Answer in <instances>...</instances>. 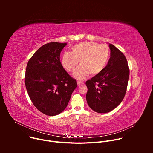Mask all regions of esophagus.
<instances>
[{
  "label": "esophagus",
  "mask_w": 153,
  "mask_h": 153,
  "mask_svg": "<svg viewBox=\"0 0 153 153\" xmlns=\"http://www.w3.org/2000/svg\"><path fill=\"white\" fill-rule=\"evenodd\" d=\"M77 85L78 86H80V85H83V82H82V81H80V80H78L77 82Z\"/></svg>",
  "instance_id": "obj_1"
}]
</instances>
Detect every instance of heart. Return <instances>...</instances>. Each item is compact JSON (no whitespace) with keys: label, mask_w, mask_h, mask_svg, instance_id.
<instances>
[{"label":"heart","mask_w":153,"mask_h":153,"mask_svg":"<svg viewBox=\"0 0 153 153\" xmlns=\"http://www.w3.org/2000/svg\"><path fill=\"white\" fill-rule=\"evenodd\" d=\"M110 56V50L106 45L83 42L74 45L71 53H65L61 63L67 71L73 72L79 61L80 66L74 72V77L82 80L88 74L95 76L101 73L106 66Z\"/></svg>","instance_id":"b5f03b06"}]
</instances>
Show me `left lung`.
I'll return each mask as SVG.
<instances>
[{
  "mask_svg": "<svg viewBox=\"0 0 153 153\" xmlns=\"http://www.w3.org/2000/svg\"><path fill=\"white\" fill-rule=\"evenodd\" d=\"M110 58L103 71L86 82V98L89 106L99 113H108L116 108L126 94L129 69L124 54L109 44Z\"/></svg>",
  "mask_w": 153,
  "mask_h": 153,
  "instance_id": "left-lung-1",
  "label": "left lung"
}]
</instances>
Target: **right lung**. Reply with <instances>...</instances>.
Here are the masks:
<instances>
[{
    "mask_svg": "<svg viewBox=\"0 0 153 153\" xmlns=\"http://www.w3.org/2000/svg\"><path fill=\"white\" fill-rule=\"evenodd\" d=\"M67 43L53 42L39 48L29 60L25 84L34 106L53 116L61 113L77 88V81L65 70L60 54Z\"/></svg>",
    "mask_w": 153,
    "mask_h": 153,
    "instance_id": "obj_1",
    "label": "right lung"
}]
</instances>
